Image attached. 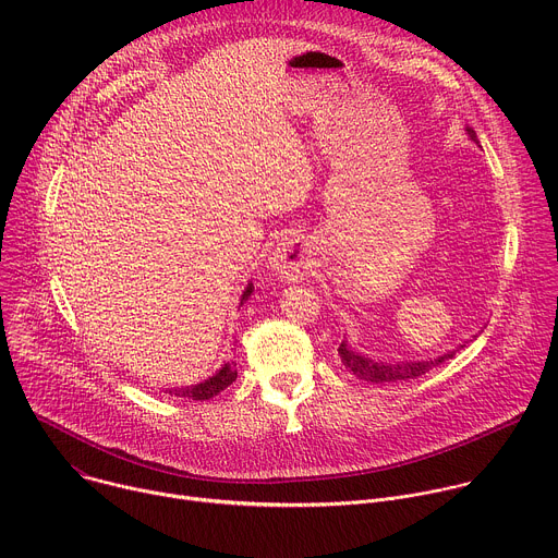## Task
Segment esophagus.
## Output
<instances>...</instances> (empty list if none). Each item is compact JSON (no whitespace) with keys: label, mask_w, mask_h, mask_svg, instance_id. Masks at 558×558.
<instances>
[{"label":"esophagus","mask_w":558,"mask_h":558,"mask_svg":"<svg viewBox=\"0 0 558 558\" xmlns=\"http://www.w3.org/2000/svg\"><path fill=\"white\" fill-rule=\"evenodd\" d=\"M308 267H311V247L306 241H302V238H284L271 258L274 274L287 282L302 280Z\"/></svg>","instance_id":"obj_1"}]
</instances>
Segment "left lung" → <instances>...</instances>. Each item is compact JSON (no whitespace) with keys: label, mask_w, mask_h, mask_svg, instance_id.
I'll return each instance as SVG.
<instances>
[{"label":"left lung","mask_w":558,"mask_h":558,"mask_svg":"<svg viewBox=\"0 0 558 558\" xmlns=\"http://www.w3.org/2000/svg\"><path fill=\"white\" fill-rule=\"evenodd\" d=\"M465 132H468V136H470L474 143H480V141H476V134H474L472 128H465ZM461 347H463V344H461ZM461 347H459V349H461ZM338 353H340L342 364H344L355 377H360V379H364V381H373V384H388V381H404V379L422 377V375L428 373L433 366H439L441 362L450 360L457 351H448V353H444V355H439V357L424 360V362H409V360H407V362H395V364H390V362H375V360H371V357L357 353L355 349L349 347L347 340H342Z\"/></svg>","instance_id":"8db88e82"}]
</instances>
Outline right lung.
I'll use <instances>...</instances> for the list:
<instances>
[{"label": "right lung", "mask_w": 558, "mask_h": 558, "mask_svg": "<svg viewBox=\"0 0 558 558\" xmlns=\"http://www.w3.org/2000/svg\"><path fill=\"white\" fill-rule=\"evenodd\" d=\"M254 293V284L250 282L247 289L243 291L241 295V304L245 300H250V295ZM238 377V371H235V362H225L211 377H207L205 381H198V384H192V386H181V388H170V395H177V397H183V400H209V397L218 395L220 390H225L231 381H235ZM168 392V390H166Z\"/></svg>", "instance_id": "1"}]
</instances>
